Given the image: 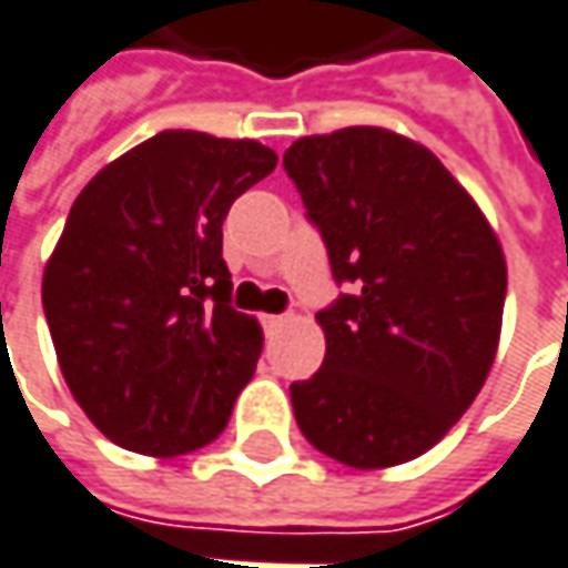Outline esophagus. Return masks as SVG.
Wrapping results in <instances>:
<instances>
[{"label":"esophagus","mask_w":568,"mask_h":568,"mask_svg":"<svg viewBox=\"0 0 568 568\" xmlns=\"http://www.w3.org/2000/svg\"><path fill=\"white\" fill-rule=\"evenodd\" d=\"M283 321H285L283 314H264V317H261V323H264L266 333H270V329H276V326H280Z\"/></svg>","instance_id":"1"}]
</instances>
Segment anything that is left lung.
Instances as JSON below:
<instances>
[{"label":"left lung","instance_id":"8db88e82","mask_svg":"<svg viewBox=\"0 0 568 568\" xmlns=\"http://www.w3.org/2000/svg\"><path fill=\"white\" fill-rule=\"evenodd\" d=\"M283 166L345 285L317 311L321 371L288 386L295 420L352 468L418 459L465 415L497 355V235L430 150L386 128L302 138Z\"/></svg>","mask_w":568,"mask_h":568}]
</instances>
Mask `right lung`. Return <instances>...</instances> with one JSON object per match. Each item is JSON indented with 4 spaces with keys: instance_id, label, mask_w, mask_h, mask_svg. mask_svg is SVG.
<instances>
[{
    "instance_id": "1",
    "label": "right lung",
    "mask_w": 568,
    "mask_h": 568,
    "mask_svg": "<svg viewBox=\"0 0 568 568\" xmlns=\"http://www.w3.org/2000/svg\"><path fill=\"white\" fill-rule=\"evenodd\" d=\"M273 169L257 141L160 131L71 204L43 314L71 396L115 446L169 459L223 434L264 348L232 307L223 220Z\"/></svg>"
}]
</instances>
